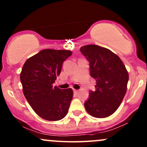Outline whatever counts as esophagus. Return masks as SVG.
<instances>
[{
    "mask_svg": "<svg viewBox=\"0 0 147 147\" xmlns=\"http://www.w3.org/2000/svg\"><path fill=\"white\" fill-rule=\"evenodd\" d=\"M73 91H74V92H75V94H77V92H79V90H76V89H74V90H73Z\"/></svg>",
    "mask_w": 147,
    "mask_h": 147,
    "instance_id": "34e87169",
    "label": "esophagus"
}]
</instances>
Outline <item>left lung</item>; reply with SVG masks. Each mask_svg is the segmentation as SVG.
Wrapping results in <instances>:
<instances>
[{
	"instance_id": "8db88e82",
	"label": "left lung",
	"mask_w": 147,
	"mask_h": 147,
	"mask_svg": "<svg viewBox=\"0 0 147 147\" xmlns=\"http://www.w3.org/2000/svg\"><path fill=\"white\" fill-rule=\"evenodd\" d=\"M88 61L90 75L96 79L95 90H90L84 102L86 110L97 118L110 116L118 109L126 92L129 74L117 55L97 45L81 47Z\"/></svg>"
}]
</instances>
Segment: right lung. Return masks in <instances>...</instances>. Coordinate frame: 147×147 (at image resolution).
<instances>
[{"label":"right lung","instance_id":"1","mask_svg":"<svg viewBox=\"0 0 147 147\" xmlns=\"http://www.w3.org/2000/svg\"><path fill=\"white\" fill-rule=\"evenodd\" d=\"M72 55L65 50L45 49L28 59L20 79L25 98L38 116L48 121L63 119L72 99V88L52 86L59 75L63 61Z\"/></svg>","mask_w":147,"mask_h":147}]
</instances>
